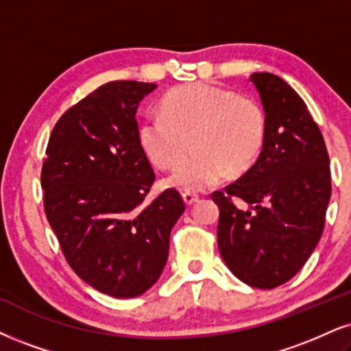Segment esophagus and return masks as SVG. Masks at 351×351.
I'll list each match as a JSON object with an SVG mask.
<instances>
[{
    "instance_id": "1",
    "label": "esophagus",
    "mask_w": 351,
    "mask_h": 351,
    "mask_svg": "<svg viewBox=\"0 0 351 351\" xmlns=\"http://www.w3.org/2000/svg\"><path fill=\"white\" fill-rule=\"evenodd\" d=\"M182 198H184V202L187 203V205H192V203H195L198 200V195H197V193H192V192H184Z\"/></svg>"
}]
</instances>
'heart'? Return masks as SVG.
<instances>
[{
	"instance_id": "heart-1",
	"label": "heart",
	"mask_w": 351,
	"mask_h": 351,
	"mask_svg": "<svg viewBox=\"0 0 351 351\" xmlns=\"http://www.w3.org/2000/svg\"><path fill=\"white\" fill-rule=\"evenodd\" d=\"M267 122L254 99L211 83L172 89L161 102V114H149L140 125V145L158 167L169 169L182 158L193 138L195 154L185 158L169 184L200 192L247 171L261 154Z\"/></svg>"
}]
</instances>
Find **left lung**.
<instances>
[{
    "label": "left lung",
    "mask_w": 351,
    "mask_h": 351,
    "mask_svg": "<svg viewBox=\"0 0 351 351\" xmlns=\"http://www.w3.org/2000/svg\"><path fill=\"white\" fill-rule=\"evenodd\" d=\"M250 81L265 110L262 153L211 198L219 206L218 247L229 270L250 287L271 289L301 270L321 239L330 166L321 130L300 94L271 73H254Z\"/></svg>",
    "instance_id": "obj_1"
}]
</instances>
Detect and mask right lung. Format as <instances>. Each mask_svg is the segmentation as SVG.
Returning <instances> with one entry per match:
<instances>
[{"instance_id": "add662e5", "label": "right lung", "mask_w": 351, "mask_h": 351, "mask_svg": "<svg viewBox=\"0 0 351 351\" xmlns=\"http://www.w3.org/2000/svg\"><path fill=\"white\" fill-rule=\"evenodd\" d=\"M154 88L110 81L93 90L55 123L42 164L43 210L64 258L114 298L140 296L158 281L185 210L176 189L143 205L156 176L135 115Z\"/></svg>"}]
</instances>
